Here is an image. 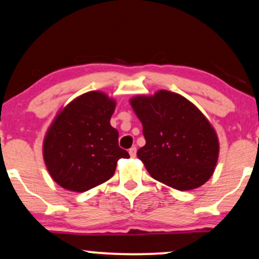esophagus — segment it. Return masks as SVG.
<instances>
[{
  "instance_id": "esophagus-1",
  "label": "esophagus",
  "mask_w": 259,
  "mask_h": 259,
  "mask_svg": "<svg viewBox=\"0 0 259 259\" xmlns=\"http://www.w3.org/2000/svg\"><path fill=\"white\" fill-rule=\"evenodd\" d=\"M129 154L132 158H135L136 157V147H132L129 149Z\"/></svg>"
}]
</instances>
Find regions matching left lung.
<instances>
[{
	"instance_id": "1",
	"label": "left lung",
	"mask_w": 259,
	"mask_h": 259,
	"mask_svg": "<svg viewBox=\"0 0 259 259\" xmlns=\"http://www.w3.org/2000/svg\"><path fill=\"white\" fill-rule=\"evenodd\" d=\"M142 123L146 145L138 151L154 180L189 191L212 176L219 159V139L204 114L186 98L160 90L130 100Z\"/></svg>"
}]
</instances>
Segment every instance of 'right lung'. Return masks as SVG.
<instances>
[{"label": "right lung", "mask_w": 259, "mask_h": 259, "mask_svg": "<svg viewBox=\"0 0 259 259\" xmlns=\"http://www.w3.org/2000/svg\"><path fill=\"white\" fill-rule=\"evenodd\" d=\"M116 102L89 92L70 102L55 118L43 142L52 179L62 188L87 192L113 176L118 160L129 158L118 145L110 119Z\"/></svg>", "instance_id": "obj_1"}]
</instances>
